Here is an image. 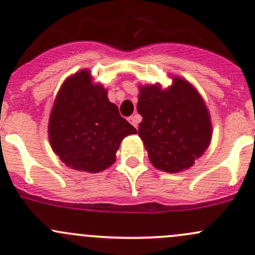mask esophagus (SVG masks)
Here are the masks:
<instances>
[{"label":"esophagus","mask_w":255,"mask_h":255,"mask_svg":"<svg viewBox=\"0 0 255 255\" xmlns=\"http://www.w3.org/2000/svg\"><path fill=\"white\" fill-rule=\"evenodd\" d=\"M128 121L132 123L134 127L138 128L139 122H140V116H138V115H134V116H130L129 119H128Z\"/></svg>","instance_id":"1"}]
</instances>
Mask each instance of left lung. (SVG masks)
I'll use <instances>...</instances> for the list:
<instances>
[{
  "label": "left lung",
  "mask_w": 255,
  "mask_h": 255,
  "mask_svg": "<svg viewBox=\"0 0 255 255\" xmlns=\"http://www.w3.org/2000/svg\"><path fill=\"white\" fill-rule=\"evenodd\" d=\"M136 109L142 117L139 136L156 168L169 173L189 168L211 142L208 110L194 87L181 78L174 77L164 91L159 86L140 87Z\"/></svg>",
  "instance_id": "left-lung-1"
}]
</instances>
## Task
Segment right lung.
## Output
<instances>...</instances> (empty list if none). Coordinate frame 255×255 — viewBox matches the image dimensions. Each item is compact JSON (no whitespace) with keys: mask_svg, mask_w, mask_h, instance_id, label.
<instances>
[{"mask_svg":"<svg viewBox=\"0 0 255 255\" xmlns=\"http://www.w3.org/2000/svg\"><path fill=\"white\" fill-rule=\"evenodd\" d=\"M136 129L109 102L104 87L80 71L61 86L49 117L52 149L72 169L98 173L110 167L125 136Z\"/></svg>","mask_w":255,"mask_h":255,"instance_id":"add662e5","label":"right lung"}]
</instances>
